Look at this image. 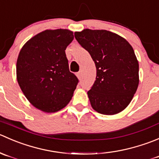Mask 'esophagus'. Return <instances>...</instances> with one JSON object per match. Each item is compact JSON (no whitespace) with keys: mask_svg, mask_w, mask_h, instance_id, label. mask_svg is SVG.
Listing matches in <instances>:
<instances>
[{"mask_svg":"<svg viewBox=\"0 0 159 159\" xmlns=\"http://www.w3.org/2000/svg\"><path fill=\"white\" fill-rule=\"evenodd\" d=\"M76 76H77V78L79 80L81 79V73H80V72H79V73H76Z\"/></svg>","mask_w":159,"mask_h":159,"instance_id":"obj_1","label":"esophagus"}]
</instances>
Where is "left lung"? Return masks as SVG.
<instances>
[{"instance_id": "1", "label": "left lung", "mask_w": 159, "mask_h": 159, "mask_svg": "<svg viewBox=\"0 0 159 159\" xmlns=\"http://www.w3.org/2000/svg\"><path fill=\"white\" fill-rule=\"evenodd\" d=\"M74 34L97 68L95 83L87 92L93 109L105 115L123 111L139 84V65L132 46L125 38L107 30L86 28Z\"/></svg>"}]
</instances>
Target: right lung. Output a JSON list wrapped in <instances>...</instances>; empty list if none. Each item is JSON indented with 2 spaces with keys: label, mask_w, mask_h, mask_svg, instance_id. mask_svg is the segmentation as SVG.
<instances>
[{
  "label": "right lung",
  "mask_w": 159,
  "mask_h": 159,
  "mask_svg": "<svg viewBox=\"0 0 159 159\" xmlns=\"http://www.w3.org/2000/svg\"><path fill=\"white\" fill-rule=\"evenodd\" d=\"M73 39L69 29H47L31 38L20 50L18 83L30 103L45 113L65 107L76 88L78 79L70 72L65 52Z\"/></svg>",
  "instance_id": "right-lung-1"
}]
</instances>
